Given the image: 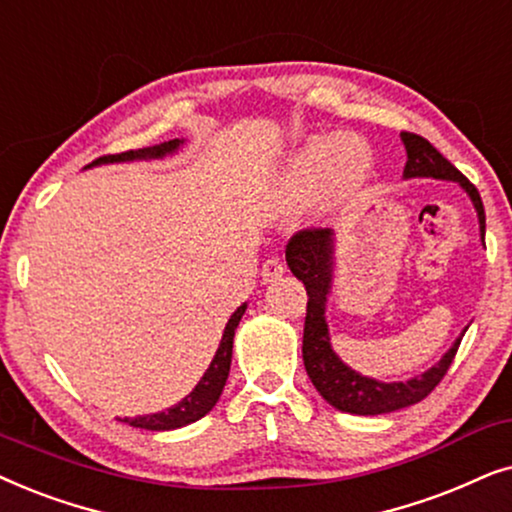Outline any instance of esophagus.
Returning a JSON list of instances; mask_svg holds the SVG:
<instances>
[{
  "label": "esophagus",
  "mask_w": 512,
  "mask_h": 512,
  "mask_svg": "<svg viewBox=\"0 0 512 512\" xmlns=\"http://www.w3.org/2000/svg\"><path fill=\"white\" fill-rule=\"evenodd\" d=\"M283 271H285V264L281 257H269V260L262 264V281L264 283L276 281V278L283 276Z\"/></svg>",
  "instance_id": "1"
}]
</instances>
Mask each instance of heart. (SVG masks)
Returning <instances> with one entry per match:
<instances>
[{"label": "heart", "mask_w": 512, "mask_h": 512, "mask_svg": "<svg viewBox=\"0 0 512 512\" xmlns=\"http://www.w3.org/2000/svg\"><path fill=\"white\" fill-rule=\"evenodd\" d=\"M372 173V152L358 135H313L295 149L278 187L285 201H309L320 189L330 203H342L365 187Z\"/></svg>", "instance_id": "b5f03b06"}]
</instances>
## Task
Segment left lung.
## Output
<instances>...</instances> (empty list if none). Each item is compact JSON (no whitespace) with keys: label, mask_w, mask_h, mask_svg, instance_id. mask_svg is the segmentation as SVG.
Segmentation results:
<instances>
[{"label":"left lung","mask_w":512,"mask_h":512,"mask_svg":"<svg viewBox=\"0 0 512 512\" xmlns=\"http://www.w3.org/2000/svg\"><path fill=\"white\" fill-rule=\"evenodd\" d=\"M403 138L407 163L403 175L410 177H435V180H452L466 189V194L478 210L480 231L485 238V208H482L480 192L461 170H456L438 149L417 133H400ZM285 260L292 274L304 283L306 295V318H304V342L302 358L309 379L316 391L337 410L349 414H388L403 407L417 405L440 384L449 365L459 351L461 337L456 339L438 365L426 370L419 377L407 381H377L363 377L349 365H344L330 344V332L325 323V304L332 288V267H335V231L332 229H302L288 241Z\"/></svg>","instance_id":"left-lung-1"}]
</instances>
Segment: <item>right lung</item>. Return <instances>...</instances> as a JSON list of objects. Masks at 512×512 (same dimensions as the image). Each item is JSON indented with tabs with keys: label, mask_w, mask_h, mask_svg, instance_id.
Segmentation results:
<instances>
[{
	"label": "right lung",
	"mask_w": 512,
	"mask_h": 512,
	"mask_svg": "<svg viewBox=\"0 0 512 512\" xmlns=\"http://www.w3.org/2000/svg\"><path fill=\"white\" fill-rule=\"evenodd\" d=\"M185 140H168L161 142V145L154 147H145V149H131V152H121V154H107L95 159L93 163H88V168L98 166V163H119V161H135V159H163L166 154H173L180 149V145ZM245 306L241 304L238 309L231 313L227 327H224L222 342L217 346L213 363L208 365L206 374H203L199 384L194 386V391L182 398L180 403L170 407L168 412H156V414H147V417H133V419H124L128 426L135 428H145V431H173V428H182L187 424H194L201 417L213 410L217 400H220L222 388L227 384L229 377V367H231V349H234V332L238 323H241Z\"/></svg>",
	"instance_id": "obj_1"
}]
</instances>
